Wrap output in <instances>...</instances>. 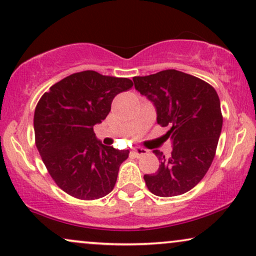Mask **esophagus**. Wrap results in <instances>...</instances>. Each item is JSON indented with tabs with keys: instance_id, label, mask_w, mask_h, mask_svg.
<instances>
[{
	"instance_id": "obj_1",
	"label": "esophagus",
	"mask_w": 256,
	"mask_h": 256,
	"mask_svg": "<svg viewBox=\"0 0 256 256\" xmlns=\"http://www.w3.org/2000/svg\"><path fill=\"white\" fill-rule=\"evenodd\" d=\"M147 154H148V150H147V149H144V148L138 147V148H134L132 150V156H135V158L144 156V155H147Z\"/></svg>"
}]
</instances>
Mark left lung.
I'll use <instances>...</instances> for the list:
<instances>
[{
	"label": "left lung",
	"mask_w": 256,
	"mask_h": 256,
	"mask_svg": "<svg viewBox=\"0 0 256 256\" xmlns=\"http://www.w3.org/2000/svg\"><path fill=\"white\" fill-rule=\"evenodd\" d=\"M132 81L156 107L158 124L169 128L164 136L172 144L169 158L152 150L160 166L155 174L144 176L147 188L161 198L187 193L214 160L224 120L218 92L204 80L175 69L135 76Z\"/></svg>",
	"instance_id": "1"
}]
</instances>
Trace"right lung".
Segmentation results:
<instances>
[{"label":"right lung","mask_w":256,"mask_h":256,"mask_svg":"<svg viewBox=\"0 0 256 256\" xmlns=\"http://www.w3.org/2000/svg\"><path fill=\"white\" fill-rule=\"evenodd\" d=\"M132 87L129 78L84 70L52 84L38 102L35 144L52 180L70 196L98 200L114 189L129 150L102 144L94 126L107 118L112 98Z\"/></svg>","instance_id":"1"}]
</instances>
